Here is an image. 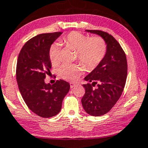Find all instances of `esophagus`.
I'll return each instance as SVG.
<instances>
[{
	"label": "esophagus",
	"instance_id": "obj_1",
	"mask_svg": "<svg viewBox=\"0 0 148 148\" xmlns=\"http://www.w3.org/2000/svg\"><path fill=\"white\" fill-rule=\"evenodd\" d=\"M76 86V83H74V82H71L70 83V86L71 88H73V87H75Z\"/></svg>",
	"mask_w": 148,
	"mask_h": 148
}]
</instances>
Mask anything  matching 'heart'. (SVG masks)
I'll list each match as a JSON object with an SVG mask.
<instances>
[{"label": "heart", "mask_w": 148, "mask_h": 148, "mask_svg": "<svg viewBox=\"0 0 148 148\" xmlns=\"http://www.w3.org/2000/svg\"><path fill=\"white\" fill-rule=\"evenodd\" d=\"M60 45L76 49L78 59L88 69H92L101 62L106 52V45L98 36L88 38L79 32H72L60 38ZM60 45L54 43L49 49V59L53 66L60 62ZM84 68L80 64H65L60 67L59 73L66 80L75 81L82 73Z\"/></svg>", "instance_id": "1"}]
</instances>
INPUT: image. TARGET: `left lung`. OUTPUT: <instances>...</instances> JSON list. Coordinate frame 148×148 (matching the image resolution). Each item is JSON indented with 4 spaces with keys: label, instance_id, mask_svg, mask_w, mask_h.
Returning a JSON list of instances; mask_svg holds the SVG:
<instances>
[{
    "label": "left lung",
    "instance_id": "8db88e82",
    "mask_svg": "<svg viewBox=\"0 0 148 148\" xmlns=\"http://www.w3.org/2000/svg\"><path fill=\"white\" fill-rule=\"evenodd\" d=\"M103 38L106 45L105 56L84 79L92 84H83L85 94L82 99L84 110L92 116L105 114L118 101L127 78L126 56L114 37L99 30H85ZM98 83V88L92 86Z\"/></svg>",
    "mask_w": 148,
    "mask_h": 148
}]
</instances>
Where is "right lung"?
<instances>
[{
	"label": "right lung",
	"instance_id": "add662e5",
	"mask_svg": "<svg viewBox=\"0 0 148 148\" xmlns=\"http://www.w3.org/2000/svg\"><path fill=\"white\" fill-rule=\"evenodd\" d=\"M62 32L40 34L27 41L22 48L16 66V80L24 101L33 112L43 118L56 116L70 90L64 80L54 84H46V75L51 73L49 49Z\"/></svg>",
	"mask_w": 148,
	"mask_h": 148
}]
</instances>
